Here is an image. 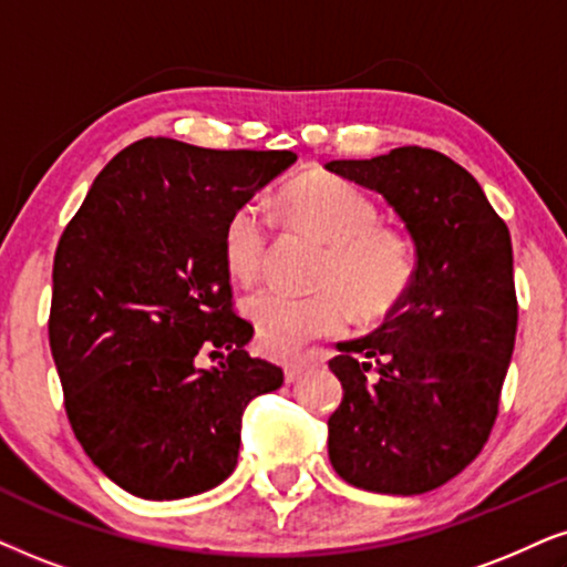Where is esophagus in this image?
<instances>
[{"instance_id":"1","label":"esophagus","mask_w":567,"mask_h":567,"mask_svg":"<svg viewBox=\"0 0 567 567\" xmlns=\"http://www.w3.org/2000/svg\"><path fill=\"white\" fill-rule=\"evenodd\" d=\"M311 367H313L311 358H298V361H288V363H285V379H288V382H298V379L303 377Z\"/></svg>"}]
</instances>
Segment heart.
<instances>
[{"mask_svg":"<svg viewBox=\"0 0 567 567\" xmlns=\"http://www.w3.org/2000/svg\"><path fill=\"white\" fill-rule=\"evenodd\" d=\"M290 221L327 246L319 264V290L250 292L243 311L254 324L256 342L269 355H290L317 340L342 332L353 319L379 321L403 303L415 279L413 248L403 235L379 227V209L355 185L324 172L292 181L282 193ZM269 246V217L256 200H243L221 227V259L240 282L259 275Z\"/></svg>","mask_w":567,"mask_h":567,"instance_id":"b5f03b06","label":"heart"}]
</instances>
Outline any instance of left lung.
Returning a JSON list of instances; mask_svg holds the SVG:
<instances>
[{"mask_svg":"<svg viewBox=\"0 0 567 567\" xmlns=\"http://www.w3.org/2000/svg\"><path fill=\"white\" fill-rule=\"evenodd\" d=\"M329 172L382 193L415 246V279L384 324L337 342L342 403L329 461L358 489L424 494L455 478L489 440L518 329L507 225L471 172L403 146Z\"/></svg>","mask_w":567,"mask_h":567,"instance_id":"left-lung-1","label":"left lung"}]
</instances>
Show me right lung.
Here are the masks:
<instances>
[{
    "label": "right lung",
    "mask_w": 567,
    "mask_h": 567,
    "mask_svg": "<svg viewBox=\"0 0 567 567\" xmlns=\"http://www.w3.org/2000/svg\"><path fill=\"white\" fill-rule=\"evenodd\" d=\"M298 156L143 138L93 181L54 254L49 346L93 465L143 499L209 492L238 465L243 411L282 386L248 355L221 259L227 214ZM198 354H225L198 370Z\"/></svg>",
    "instance_id": "obj_1"
}]
</instances>
